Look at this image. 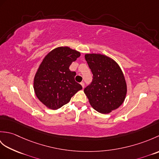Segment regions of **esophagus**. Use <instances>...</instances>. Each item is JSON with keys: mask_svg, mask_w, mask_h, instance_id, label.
Masks as SVG:
<instances>
[{"mask_svg": "<svg viewBox=\"0 0 159 159\" xmlns=\"http://www.w3.org/2000/svg\"><path fill=\"white\" fill-rule=\"evenodd\" d=\"M80 85H81V86L83 87V88H84V87H85V83H84L83 82H81L80 83Z\"/></svg>", "mask_w": 159, "mask_h": 159, "instance_id": "34e87169", "label": "esophagus"}]
</instances>
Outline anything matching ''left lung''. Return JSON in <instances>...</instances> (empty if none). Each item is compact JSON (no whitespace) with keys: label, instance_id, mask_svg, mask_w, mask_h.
Segmentation results:
<instances>
[{"label":"left lung","instance_id":"obj_1","mask_svg":"<svg viewBox=\"0 0 159 159\" xmlns=\"http://www.w3.org/2000/svg\"><path fill=\"white\" fill-rule=\"evenodd\" d=\"M85 60L93 74V80L84 89L94 109L103 114L120 107L126 98L127 86L119 65L101 54H86Z\"/></svg>","mask_w":159,"mask_h":159}]
</instances>
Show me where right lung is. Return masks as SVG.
I'll use <instances>...</instances> for the list:
<instances>
[{
  "mask_svg": "<svg viewBox=\"0 0 159 159\" xmlns=\"http://www.w3.org/2000/svg\"><path fill=\"white\" fill-rule=\"evenodd\" d=\"M80 53L67 46L51 50L40 64L34 77L36 96L44 105L56 110L68 103L83 87L74 80L75 72L69 69Z\"/></svg>",
  "mask_w": 159,
  "mask_h": 159,
  "instance_id": "right-lung-1",
  "label": "right lung"
}]
</instances>
